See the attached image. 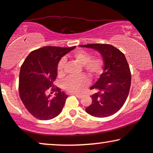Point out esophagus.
<instances>
[{
  "instance_id": "1",
  "label": "esophagus",
  "mask_w": 153,
  "mask_h": 153,
  "mask_svg": "<svg viewBox=\"0 0 153 153\" xmlns=\"http://www.w3.org/2000/svg\"><path fill=\"white\" fill-rule=\"evenodd\" d=\"M71 95H75V96H76L77 97H78V98H81L82 96V95H80V94H77V93H72Z\"/></svg>"
}]
</instances>
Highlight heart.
<instances>
[{
	"label": "heart",
	"mask_w": 153,
	"mask_h": 153,
	"mask_svg": "<svg viewBox=\"0 0 153 153\" xmlns=\"http://www.w3.org/2000/svg\"><path fill=\"white\" fill-rule=\"evenodd\" d=\"M73 58L82 65L83 68L89 73L91 76H96L102 71V62L100 58H91L89 53L85 51H78L73 54ZM65 64V59H60L57 65V73L59 75L63 73V68ZM90 83V79L85 74L70 76L64 80L63 88L67 91L71 93H80Z\"/></svg>",
	"instance_id": "b5f03b06"
}]
</instances>
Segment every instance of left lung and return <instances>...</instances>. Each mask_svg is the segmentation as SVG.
Listing matches in <instances>:
<instances>
[{
  "label": "left lung",
  "instance_id": "obj_1",
  "mask_svg": "<svg viewBox=\"0 0 153 153\" xmlns=\"http://www.w3.org/2000/svg\"><path fill=\"white\" fill-rule=\"evenodd\" d=\"M80 46L96 50L104 61L103 72L91 88L95 93L91 95L92 104L85 108V111L97 117L110 116L122 108L130 91L131 73L126 56L110 44H87Z\"/></svg>",
  "mask_w": 153,
  "mask_h": 153
}]
</instances>
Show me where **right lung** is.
<instances>
[{
	"mask_svg": "<svg viewBox=\"0 0 153 153\" xmlns=\"http://www.w3.org/2000/svg\"><path fill=\"white\" fill-rule=\"evenodd\" d=\"M71 48L45 46L32 51L21 65L19 75V94L25 108L38 120H48L61 113L68 97L55 88L57 65L62 57L73 50ZM57 91L53 99L47 92Z\"/></svg>",
	"mask_w": 153,
	"mask_h": 153,
	"instance_id": "right-lung-1",
	"label": "right lung"
}]
</instances>
